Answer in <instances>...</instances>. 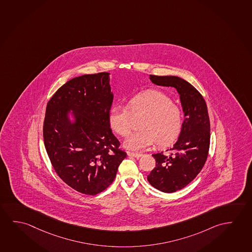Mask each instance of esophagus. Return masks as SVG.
<instances>
[{"instance_id":"obj_1","label":"esophagus","mask_w":252,"mask_h":252,"mask_svg":"<svg viewBox=\"0 0 252 252\" xmlns=\"http://www.w3.org/2000/svg\"><path fill=\"white\" fill-rule=\"evenodd\" d=\"M127 154H128V156L134 157V158H139L143 156L142 153H136V152H127Z\"/></svg>"}]
</instances>
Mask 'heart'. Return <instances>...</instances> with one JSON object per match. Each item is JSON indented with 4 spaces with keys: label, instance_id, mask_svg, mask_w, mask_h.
Returning a JSON list of instances; mask_svg holds the SVG:
<instances>
[{
    "label": "heart",
    "instance_id": "heart-1",
    "mask_svg": "<svg viewBox=\"0 0 252 252\" xmlns=\"http://www.w3.org/2000/svg\"><path fill=\"white\" fill-rule=\"evenodd\" d=\"M141 131L133 133L124 141L128 150L144 151L153 144H171L180 135L182 113L170 96L158 90L140 93L128 100V107L113 106L108 114V124L113 131L125 136L131 131L135 121Z\"/></svg>",
    "mask_w": 252,
    "mask_h": 252
}]
</instances>
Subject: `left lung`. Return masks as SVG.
<instances>
[{
  "label": "left lung",
  "instance_id": "8db88e82",
  "mask_svg": "<svg viewBox=\"0 0 252 252\" xmlns=\"http://www.w3.org/2000/svg\"><path fill=\"white\" fill-rule=\"evenodd\" d=\"M150 80L158 86L175 88L184 112L180 136L170 149L171 154H153L156 167L147 177L152 187L170 193L188 186L203 167L210 144V122L203 97L187 80L156 75H150Z\"/></svg>",
  "mask_w": 252,
  "mask_h": 252
}]
</instances>
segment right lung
I'll return each mask as SVG.
<instances>
[{"label": "right lung", "mask_w": 252, "mask_h": 252, "mask_svg": "<svg viewBox=\"0 0 252 252\" xmlns=\"http://www.w3.org/2000/svg\"><path fill=\"white\" fill-rule=\"evenodd\" d=\"M113 98L109 73L99 72L69 80L47 103L43 132L49 158L60 179L84 194L109 187L127 156L108 124Z\"/></svg>", "instance_id": "right-lung-1"}]
</instances>
